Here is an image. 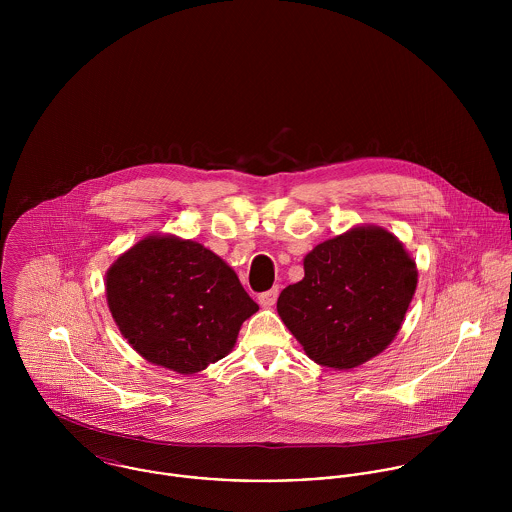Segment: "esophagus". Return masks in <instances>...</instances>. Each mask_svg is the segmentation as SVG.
I'll use <instances>...</instances> for the list:
<instances>
[{
	"mask_svg": "<svg viewBox=\"0 0 512 512\" xmlns=\"http://www.w3.org/2000/svg\"><path fill=\"white\" fill-rule=\"evenodd\" d=\"M278 295H280V290H278V288H272V290H268V292L260 293V295H258V301H260L262 307H274V303L278 301Z\"/></svg>",
	"mask_w": 512,
	"mask_h": 512,
	"instance_id": "34e87169",
	"label": "esophagus"
}]
</instances>
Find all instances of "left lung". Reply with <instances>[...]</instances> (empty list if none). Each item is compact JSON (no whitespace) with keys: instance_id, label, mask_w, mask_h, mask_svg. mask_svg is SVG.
I'll list each match as a JSON object with an SVG mask.
<instances>
[{"instance_id":"obj_1","label":"left lung","mask_w":512,"mask_h":512,"mask_svg":"<svg viewBox=\"0 0 512 512\" xmlns=\"http://www.w3.org/2000/svg\"><path fill=\"white\" fill-rule=\"evenodd\" d=\"M303 280L278 297V313L317 365L349 370L380 355L398 335L418 270L404 244L368 224L317 244Z\"/></svg>"}]
</instances>
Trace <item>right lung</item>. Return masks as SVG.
Returning a JSON list of instances; mask_svg holds the SVG:
<instances>
[{
	"label": "right lung",
	"mask_w": 512,
	"mask_h": 512,
	"mask_svg": "<svg viewBox=\"0 0 512 512\" xmlns=\"http://www.w3.org/2000/svg\"><path fill=\"white\" fill-rule=\"evenodd\" d=\"M112 317L147 363L195 374L224 359L258 311L234 270L195 240L153 234L106 272Z\"/></svg>",
	"instance_id": "add662e5"
}]
</instances>
